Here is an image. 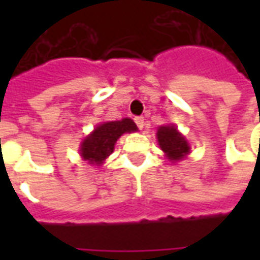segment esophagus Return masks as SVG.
<instances>
[{
	"label": "esophagus",
	"instance_id": "obj_1",
	"mask_svg": "<svg viewBox=\"0 0 260 260\" xmlns=\"http://www.w3.org/2000/svg\"><path fill=\"white\" fill-rule=\"evenodd\" d=\"M135 124L138 125V128H143V124H145V118L143 117H135Z\"/></svg>",
	"mask_w": 260,
	"mask_h": 260
}]
</instances>
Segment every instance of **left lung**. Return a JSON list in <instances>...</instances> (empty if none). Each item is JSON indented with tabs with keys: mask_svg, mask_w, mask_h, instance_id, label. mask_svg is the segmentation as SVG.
Here are the masks:
<instances>
[{
	"mask_svg": "<svg viewBox=\"0 0 260 260\" xmlns=\"http://www.w3.org/2000/svg\"><path fill=\"white\" fill-rule=\"evenodd\" d=\"M157 139L161 150L173 161H178L189 153L188 142L177 132L174 126H160V129L157 131Z\"/></svg>",
	"mask_w": 260,
	"mask_h": 260,
	"instance_id": "1",
	"label": "left lung"
}]
</instances>
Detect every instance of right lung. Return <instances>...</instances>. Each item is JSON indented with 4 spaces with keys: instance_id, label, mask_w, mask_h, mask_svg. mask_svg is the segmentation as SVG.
<instances>
[{
    "instance_id": "obj_1",
    "label": "right lung",
    "mask_w": 260,
    "mask_h": 260,
    "mask_svg": "<svg viewBox=\"0 0 260 260\" xmlns=\"http://www.w3.org/2000/svg\"><path fill=\"white\" fill-rule=\"evenodd\" d=\"M135 122L131 118H124L121 121H111L99 125L90 135L82 142L80 153L85 160L90 163L102 164L103 160L108 157L114 150V145L119 136L125 132L136 131Z\"/></svg>"
}]
</instances>
